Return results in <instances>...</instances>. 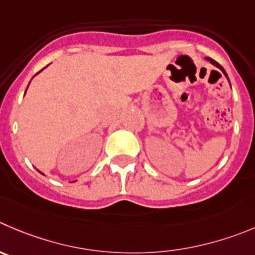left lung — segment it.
Instances as JSON below:
<instances>
[{"label": "left lung", "mask_w": 255, "mask_h": 255, "mask_svg": "<svg viewBox=\"0 0 255 255\" xmlns=\"http://www.w3.org/2000/svg\"><path fill=\"white\" fill-rule=\"evenodd\" d=\"M207 60H208V61H210V62H212V64H213V65H214V66H217V67H218V69H220V70H222V71H223V72H224V75H225V76H227V77H228L227 72H225V71H224V69H223V67H222V66H220V65H219V64H218V62H217V61H214V60L209 59V57H207ZM228 80H229V79H228Z\"/></svg>", "instance_id": "left-lung-1"}]
</instances>
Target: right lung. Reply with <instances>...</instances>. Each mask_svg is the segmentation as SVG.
Returning <instances> with one entry per match:
<instances>
[{"label":"right lung","mask_w":255,"mask_h":255,"mask_svg":"<svg viewBox=\"0 0 255 255\" xmlns=\"http://www.w3.org/2000/svg\"><path fill=\"white\" fill-rule=\"evenodd\" d=\"M41 71H42V70H41ZM41 71H38V72H41ZM38 72H37V74H38ZM37 74H36V75H37ZM36 75H35V76H36Z\"/></svg>","instance_id":"add662e5"}]
</instances>
